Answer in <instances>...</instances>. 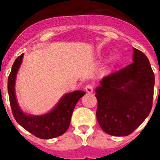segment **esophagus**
Here are the masks:
<instances>
[{
	"mask_svg": "<svg viewBox=\"0 0 160 160\" xmlns=\"http://www.w3.org/2000/svg\"><path fill=\"white\" fill-rule=\"evenodd\" d=\"M93 90H94V85H91V84H88V85L85 86V90H86V92L92 93Z\"/></svg>",
	"mask_w": 160,
	"mask_h": 160,
	"instance_id": "esophagus-1",
	"label": "esophagus"
}]
</instances>
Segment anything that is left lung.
Instances as JSON below:
<instances>
[{
  "label": "left lung",
  "instance_id": "8db88e82",
  "mask_svg": "<svg viewBox=\"0 0 160 160\" xmlns=\"http://www.w3.org/2000/svg\"><path fill=\"white\" fill-rule=\"evenodd\" d=\"M133 61L103 78L95 90L97 120L110 135H129L151 111L154 74L142 51L134 49Z\"/></svg>",
  "mask_w": 160,
  "mask_h": 160
}]
</instances>
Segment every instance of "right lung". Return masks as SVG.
<instances>
[{"mask_svg": "<svg viewBox=\"0 0 160 160\" xmlns=\"http://www.w3.org/2000/svg\"><path fill=\"white\" fill-rule=\"evenodd\" d=\"M22 58L23 54L16 59L9 75L7 83L9 100L14 118L24 129L37 138L49 139L60 136L65 133L70 126L71 115L75 105L85 92L76 90L65 95L55 109L48 114L41 116L26 115L18 106L15 94V80Z\"/></svg>", "mask_w": 160, "mask_h": 160, "instance_id": "obj_1", "label": "right lung"}]
</instances>
